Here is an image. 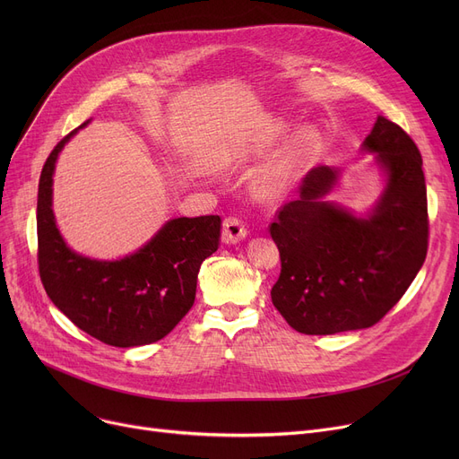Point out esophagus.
I'll return each mask as SVG.
<instances>
[{
  "mask_svg": "<svg viewBox=\"0 0 459 459\" xmlns=\"http://www.w3.org/2000/svg\"><path fill=\"white\" fill-rule=\"evenodd\" d=\"M247 236V225L239 217H227L223 221V242L238 244Z\"/></svg>",
  "mask_w": 459,
  "mask_h": 459,
  "instance_id": "34e87169",
  "label": "esophagus"
}]
</instances>
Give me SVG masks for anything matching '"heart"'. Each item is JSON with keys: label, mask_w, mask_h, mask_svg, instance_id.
<instances>
[{"label": "heart", "mask_w": 459, "mask_h": 459, "mask_svg": "<svg viewBox=\"0 0 459 459\" xmlns=\"http://www.w3.org/2000/svg\"><path fill=\"white\" fill-rule=\"evenodd\" d=\"M277 132H279V130H273V132H270V134H264V135L253 144V151L260 152V151H264V149H268L270 144L273 143V139L277 137ZM279 187H281V173L273 171V173H270L266 178H264L262 193H264V195H275Z\"/></svg>", "instance_id": "b5f03b06"}]
</instances>
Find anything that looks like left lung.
I'll use <instances>...</instances> for the list:
<instances>
[{"label": "left lung", "mask_w": 459, "mask_h": 459, "mask_svg": "<svg viewBox=\"0 0 459 459\" xmlns=\"http://www.w3.org/2000/svg\"><path fill=\"white\" fill-rule=\"evenodd\" d=\"M363 149L387 177L367 217L324 197L339 178L316 167L298 199L279 208L270 234L281 255L272 301L305 334H334L377 324L400 301L428 253V199L422 156L393 120L377 117Z\"/></svg>", "instance_id": "obj_1"}]
</instances>
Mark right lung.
Wrapping results in <instances>:
<instances>
[{"mask_svg": "<svg viewBox=\"0 0 459 459\" xmlns=\"http://www.w3.org/2000/svg\"><path fill=\"white\" fill-rule=\"evenodd\" d=\"M76 132L56 144L39 180L37 256L44 290L72 324L108 346L158 342L193 307L201 264L220 247L221 217L167 221L147 246L120 260L74 253L56 225L52 177L61 149Z\"/></svg>", "mask_w": 459, "mask_h": 459, "instance_id": "right-lung-1", "label": "right lung"}]
</instances>
